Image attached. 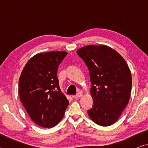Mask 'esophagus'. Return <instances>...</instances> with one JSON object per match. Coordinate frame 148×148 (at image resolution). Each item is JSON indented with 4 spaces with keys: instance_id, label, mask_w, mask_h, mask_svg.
<instances>
[{
    "instance_id": "esophagus-1",
    "label": "esophagus",
    "mask_w": 148,
    "mask_h": 148,
    "mask_svg": "<svg viewBox=\"0 0 148 148\" xmlns=\"http://www.w3.org/2000/svg\"><path fill=\"white\" fill-rule=\"evenodd\" d=\"M82 96V93H77V94H76V95H74V96H72L73 97V98L74 99H78V98H79V97H81Z\"/></svg>"
}]
</instances>
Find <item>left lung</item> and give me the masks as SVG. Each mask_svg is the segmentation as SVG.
<instances>
[{"label":"left lung","mask_w":148,"mask_h":148,"mask_svg":"<svg viewBox=\"0 0 148 148\" xmlns=\"http://www.w3.org/2000/svg\"><path fill=\"white\" fill-rule=\"evenodd\" d=\"M89 69L93 106L89 116L97 125L114 123L129 101L132 77L128 64L119 53L104 45H89L77 50Z\"/></svg>","instance_id":"1"}]
</instances>
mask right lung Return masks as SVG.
<instances>
[{"label": "right lung", "mask_w": 148, "mask_h": 148, "mask_svg": "<svg viewBox=\"0 0 148 148\" xmlns=\"http://www.w3.org/2000/svg\"><path fill=\"white\" fill-rule=\"evenodd\" d=\"M67 52L35 55L27 62L19 80V99L31 119L45 128L55 127L69 104L59 87L57 72Z\"/></svg>", "instance_id": "right-lung-1"}]
</instances>
